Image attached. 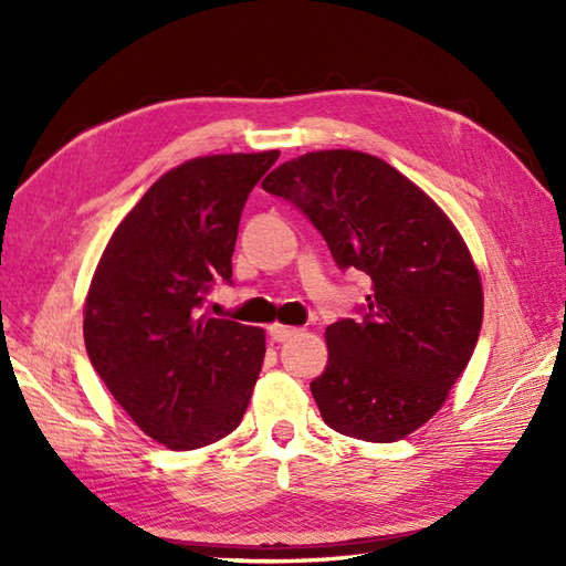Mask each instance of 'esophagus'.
Segmentation results:
<instances>
[{
    "mask_svg": "<svg viewBox=\"0 0 566 566\" xmlns=\"http://www.w3.org/2000/svg\"><path fill=\"white\" fill-rule=\"evenodd\" d=\"M296 333H298V328L282 326V323H272V326H270V335H272V340H276V343L290 340V338H294Z\"/></svg>",
    "mask_w": 566,
    "mask_h": 566,
    "instance_id": "esophagus-1",
    "label": "esophagus"
}]
</instances>
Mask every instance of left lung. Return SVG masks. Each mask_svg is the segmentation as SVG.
Listing matches in <instances>:
<instances>
[{
    "label": "left lung",
    "instance_id": "left-lung-1",
    "mask_svg": "<svg viewBox=\"0 0 566 566\" xmlns=\"http://www.w3.org/2000/svg\"><path fill=\"white\" fill-rule=\"evenodd\" d=\"M262 189L308 216L338 268L371 280L365 316L326 328L328 365L311 381L323 420L367 442L411 436L448 401L482 331L464 238L423 189L359 150L298 155Z\"/></svg>",
    "mask_w": 566,
    "mask_h": 566
}]
</instances>
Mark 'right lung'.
<instances>
[{"label":"right lung","mask_w":566,"mask_h":566,"mask_svg":"<svg viewBox=\"0 0 566 566\" xmlns=\"http://www.w3.org/2000/svg\"><path fill=\"white\" fill-rule=\"evenodd\" d=\"M280 150L203 155L172 167L118 223L84 298V347L148 438L197 450L243 420L264 331L199 314L231 282L240 213Z\"/></svg>","instance_id":"1"}]
</instances>
